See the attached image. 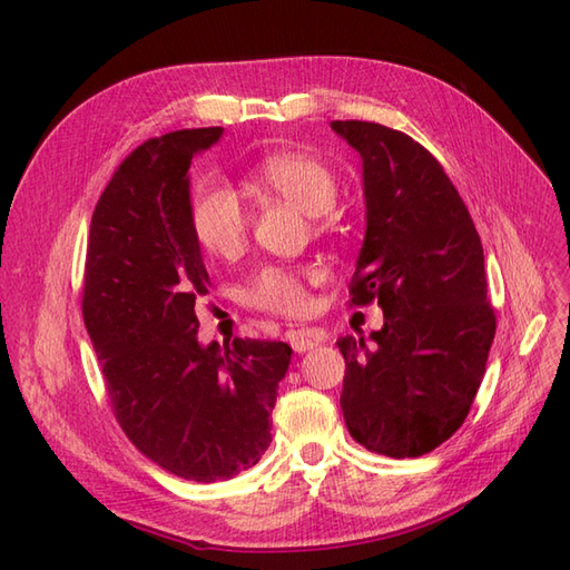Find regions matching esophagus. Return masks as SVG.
<instances>
[{
  "label": "esophagus",
  "instance_id": "1",
  "mask_svg": "<svg viewBox=\"0 0 570 570\" xmlns=\"http://www.w3.org/2000/svg\"><path fill=\"white\" fill-rule=\"evenodd\" d=\"M287 340L292 344V350H295L297 354H304L308 350L318 347V342H321V337L314 331H289Z\"/></svg>",
  "mask_w": 570,
  "mask_h": 570
}]
</instances>
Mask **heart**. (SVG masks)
<instances>
[{
    "instance_id": "heart-1",
    "label": "heart",
    "mask_w": 570,
    "mask_h": 570,
    "mask_svg": "<svg viewBox=\"0 0 570 570\" xmlns=\"http://www.w3.org/2000/svg\"><path fill=\"white\" fill-rule=\"evenodd\" d=\"M249 185L256 193L278 197L306 216H323L335 206L337 178L333 168L302 151H281L258 161ZM189 223L197 243L214 256L230 258L243 252L249 233V212L235 189L220 180L197 183L189 202ZM312 271L266 266L247 287V302L266 312L297 316L306 308L304 281Z\"/></svg>"
}]
</instances>
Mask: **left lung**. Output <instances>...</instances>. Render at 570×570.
Returning <instances> with one entry per match:
<instances>
[{
    "instance_id": "left-lung-1",
    "label": "left lung",
    "mask_w": 570,
    "mask_h": 570,
    "mask_svg": "<svg viewBox=\"0 0 570 570\" xmlns=\"http://www.w3.org/2000/svg\"><path fill=\"white\" fill-rule=\"evenodd\" d=\"M331 128L361 157L366 233L352 304L377 299L383 327L340 337V406L368 452L411 459L450 440L475 400L494 340L485 256L469 209L438 159L366 120Z\"/></svg>"
}]
</instances>
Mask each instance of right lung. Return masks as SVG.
Here are the masks:
<instances>
[{"instance_id": "right-lung-1", "label": "right lung", "mask_w": 570, "mask_h": 570, "mask_svg": "<svg viewBox=\"0 0 570 570\" xmlns=\"http://www.w3.org/2000/svg\"><path fill=\"white\" fill-rule=\"evenodd\" d=\"M223 128L176 130L137 147L101 193L85 262L82 318L116 419L159 469L230 480L271 444V411L292 350L197 337L209 273L189 223V164Z\"/></svg>"}]
</instances>
